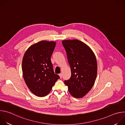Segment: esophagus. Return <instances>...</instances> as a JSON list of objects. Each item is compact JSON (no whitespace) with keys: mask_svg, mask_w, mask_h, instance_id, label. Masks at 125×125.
Returning <instances> with one entry per match:
<instances>
[{"mask_svg":"<svg viewBox=\"0 0 125 125\" xmlns=\"http://www.w3.org/2000/svg\"><path fill=\"white\" fill-rule=\"evenodd\" d=\"M59 75L60 78H62V73H60Z\"/></svg>","mask_w":125,"mask_h":125,"instance_id":"1","label":"esophagus"}]
</instances>
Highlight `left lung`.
Masks as SVG:
<instances>
[{
    "instance_id": "1",
    "label": "left lung",
    "mask_w": 125,
    "mask_h": 125,
    "mask_svg": "<svg viewBox=\"0 0 125 125\" xmlns=\"http://www.w3.org/2000/svg\"><path fill=\"white\" fill-rule=\"evenodd\" d=\"M62 42L71 71V78L64 83L73 97L82 98L91 91L96 78L95 56L90 47L78 40H64Z\"/></svg>"
}]
</instances>
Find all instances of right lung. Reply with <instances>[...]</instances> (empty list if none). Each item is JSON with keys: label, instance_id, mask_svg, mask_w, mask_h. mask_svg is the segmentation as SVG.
<instances>
[{"label": "right lung", "instance_id": "obj_1", "mask_svg": "<svg viewBox=\"0 0 125 125\" xmlns=\"http://www.w3.org/2000/svg\"><path fill=\"white\" fill-rule=\"evenodd\" d=\"M55 45L54 42L42 41L30 46L24 55L23 78L30 90L37 96L47 95L60 78L53 71L50 59Z\"/></svg>", "mask_w": 125, "mask_h": 125}]
</instances>
